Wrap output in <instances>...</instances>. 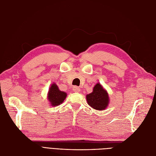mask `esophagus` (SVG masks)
Instances as JSON below:
<instances>
[{
    "mask_svg": "<svg viewBox=\"0 0 156 156\" xmlns=\"http://www.w3.org/2000/svg\"><path fill=\"white\" fill-rule=\"evenodd\" d=\"M73 90L75 92H79L80 91H81V89H80V88H79L78 87H73Z\"/></svg>",
    "mask_w": 156,
    "mask_h": 156,
    "instance_id": "1",
    "label": "esophagus"
}]
</instances>
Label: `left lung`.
Segmentation results:
<instances>
[{
    "label": "left lung",
    "instance_id": "left-lung-1",
    "mask_svg": "<svg viewBox=\"0 0 156 156\" xmlns=\"http://www.w3.org/2000/svg\"><path fill=\"white\" fill-rule=\"evenodd\" d=\"M86 98L88 104L96 110L105 109L109 103V98L107 90L99 83L94 86L92 92L87 94Z\"/></svg>",
    "mask_w": 156,
    "mask_h": 156
}]
</instances>
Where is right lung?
Instances as JSON below:
<instances>
[{"instance_id": "1", "label": "right lung", "mask_w": 156, "mask_h": 156, "mask_svg": "<svg viewBox=\"0 0 156 156\" xmlns=\"http://www.w3.org/2000/svg\"><path fill=\"white\" fill-rule=\"evenodd\" d=\"M48 99L51 106H58L62 103L67 96V94L60 91L55 83L51 84L49 89Z\"/></svg>"}]
</instances>
